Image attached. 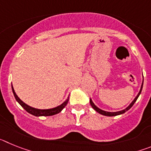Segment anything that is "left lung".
<instances>
[{"label": "left lung", "mask_w": 151, "mask_h": 151, "mask_svg": "<svg viewBox=\"0 0 151 151\" xmlns=\"http://www.w3.org/2000/svg\"><path fill=\"white\" fill-rule=\"evenodd\" d=\"M143 83H144V79H143V82H142V85H141V89H140V91L139 93L138 94V95L136 96V97L134 99V101H132V102L130 104H129V106H127V107L125 108V109H124V110H120V111H117V112H107V111H104V110H101L100 108H98L97 106H96L95 105H94V104L93 102H92L91 99H90V104H91V106L93 107V109H94V110H96V111L97 112V113H99L100 114H101V115H104V116H118V115H120V114H122V113H125L126 111H128V110L130 109L132 106L134 105V104L135 103V101H137V99H138V97H139L140 94H141V91H142V88H143Z\"/></svg>", "instance_id": "obj_1"}]
</instances>
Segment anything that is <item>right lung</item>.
Wrapping results in <instances>:
<instances>
[{"instance_id":"obj_1","label":"right lung","mask_w":151,"mask_h":151,"mask_svg":"<svg viewBox=\"0 0 151 151\" xmlns=\"http://www.w3.org/2000/svg\"><path fill=\"white\" fill-rule=\"evenodd\" d=\"M12 91H13V95L15 97L16 100H17V102L22 106V107L32 115H34L35 116H53L59 113L60 112L62 111V110L63 109L65 106H66V104H68V101H69V97H67V99L62 104H60V106H57V107L52 108V109H47V110H40V109H36V108L32 107V106H29L23 102V101H21L19 98L18 96L16 94L15 91L13 89V85H12Z\"/></svg>"}]
</instances>
